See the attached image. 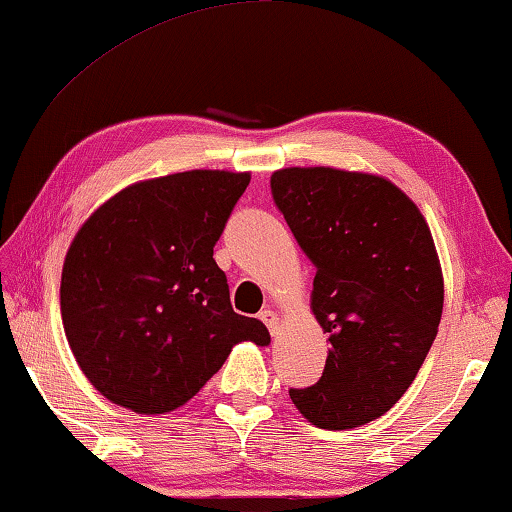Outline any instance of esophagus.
<instances>
[{
    "label": "esophagus",
    "mask_w": 512,
    "mask_h": 512,
    "mask_svg": "<svg viewBox=\"0 0 512 512\" xmlns=\"http://www.w3.org/2000/svg\"><path fill=\"white\" fill-rule=\"evenodd\" d=\"M259 318H262V323L268 327L271 336H277V332H280V316H277L271 309H264L262 314H259Z\"/></svg>",
    "instance_id": "esophagus-1"
}]
</instances>
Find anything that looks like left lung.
I'll use <instances>...</instances> for the list:
<instances>
[{"mask_svg": "<svg viewBox=\"0 0 512 512\" xmlns=\"http://www.w3.org/2000/svg\"><path fill=\"white\" fill-rule=\"evenodd\" d=\"M271 192L316 266L311 311L329 334L323 377L291 388V402L320 429L361 427L406 393L438 334L445 289L431 230L372 173L289 167Z\"/></svg>", "mask_w": 512, "mask_h": 512, "instance_id": "left-lung-1", "label": "left lung"}]
</instances>
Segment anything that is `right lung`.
<instances>
[{
    "label": "right lung",
    "instance_id": "1",
    "mask_svg": "<svg viewBox=\"0 0 512 512\" xmlns=\"http://www.w3.org/2000/svg\"><path fill=\"white\" fill-rule=\"evenodd\" d=\"M250 173L194 169L142 180L94 210L69 246L60 314L76 363L124 409L169 413L241 341L271 343L237 314L214 246Z\"/></svg>",
    "mask_w": 512,
    "mask_h": 512
}]
</instances>
